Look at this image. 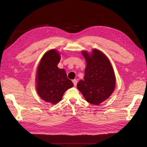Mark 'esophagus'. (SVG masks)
I'll use <instances>...</instances> for the list:
<instances>
[{"label":"esophagus","mask_w":147,"mask_h":147,"mask_svg":"<svg viewBox=\"0 0 147 147\" xmlns=\"http://www.w3.org/2000/svg\"><path fill=\"white\" fill-rule=\"evenodd\" d=\"M72 82L74 83V86H77V80L76 79H74V80H72Z\"/></svg>","instance_id":"esophagus-1"}]
</instances>
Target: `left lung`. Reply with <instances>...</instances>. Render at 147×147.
I'll return each instance as SVG.
<instances>
[{
  "label": "left lung",
  "mask_w": 147,
  "mask_h": 147,
  "mask_svg": "<svg viewBox=\"0 0 147 147\" xmlns=\"http://www.w3.org/2000/svg\"><path fill=\"white\" fill-rule=\"evenodd\" d=\"M86 62L84 80H80L77 88L89 103L99 105L107 99L115 89L116 78L107 56L93 49L91 54L82 51Z\"/></svg>",
  "instance_id": "1"
}]
</instances>
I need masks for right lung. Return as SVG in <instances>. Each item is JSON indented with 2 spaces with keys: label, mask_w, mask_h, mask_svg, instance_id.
I'll return each mask as SVG.
<instances>
[{
  "label": "right lung",
  "mask_w": 147,
  "mask_h": 147,
  "mask_svg": "<svg viewBox=\"0 0 147 147\" xmlns=\"http://www.w3.org/2000/svg\"><path fill=\"white\" fill-rule=\"evenodd\" d=\"M61 59L60 54L56 50L46 52L37 68L36 90L41 99L49 103L59 102L64 93L74 86L67 78L64 69L57 67Z\"/></svg>",
  "instance_id": "1"
}]
</instances>
